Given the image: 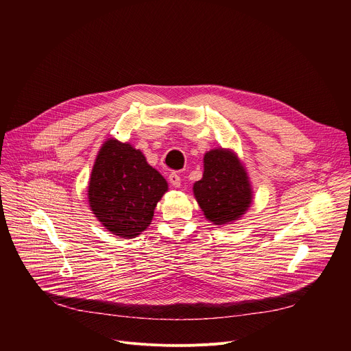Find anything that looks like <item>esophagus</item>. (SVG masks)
Instances as JSON below:
<instances>
[{
  "label": "esophagus",
  "instance_id": "34e87169",
  "mask_svg": "<svg viewBox=\"0 0 351 351\" xmlns=\"http://www.w3.org/2000/svg\"><path fill=\"white\" fill-rule=\"evenodd\" d=\"M168 179H169V183H171L172 186H175V187H180V184H182V179H180V175H179V173L172 172V173L168 176Z\"/></svg>",
  "mask_w": 351,
  "mask_h": 351
}]
</instances>
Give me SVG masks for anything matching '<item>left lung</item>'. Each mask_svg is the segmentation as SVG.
I'll return each mask as SVG.
<instances>
[{"instance_id":"left-lung-1","label":"left lung","mask_w":351,"mask_h":351,"mask_svg":"<svg viewBox=\"0 0 351 351\" xmlns=\"http://www.w3.org/2000/svg\"><path fill=\"white\" fill-rule=\"evenodd\" d=\"M193 194L206 219L217 226L239 221L253 203L252 182L232 148L204 154L203 178L193 184Z\"/></svg>"}]
</instances>
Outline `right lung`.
Returning <instances> with one entry per match:
<instances>
[{"instance_id":"obj_1","label":"right lung","mask_w":351,"mask_h":351,"mask_svg":"<svg viewBox=\"0 0 351 351\" xmlns=\"http://www.w3.org/2000/svg\"><path fill=\"white\" fill-rule=\"evenodd\" d=\"M167 191L164 176L130 143L110 137L99 147L87 198L94 217L112 234L137 237L152 223Z\"/></svg>"}]
</instances>
